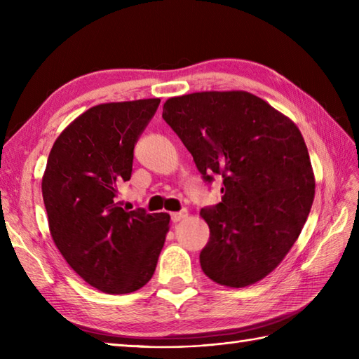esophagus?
I'll return each mask as SVG.
<instances>
[{"label":"esophagus","mask_w":359,"mask_h":359,"mask_svg":"<svg viewBox=\"0 0 359 359\" xmlns=\"http://www.w3.org/2000/svg\"><path fill=\"white\" fill-rule=\"evenodd\" d=\"M188 216V211L187 210H180L177 212H171V220L175 224V222H180L182 219H185Z\"/></svg>","instance_id":"34e87169"}]
</instances>
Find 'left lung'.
Listing matches in <instances>:
<instances>
[{"mask_svg":"<svg viewBox=\"0 0 359 359\" xmlns=\"http://www.w3.org/2000/svg\"><path fill=\"white\" fill-rule=\"evenodd\" d=\"M162 117L203 182L222 175V202L201 210L210 226L203 273L236 288L261 280L293 247L313 203L315 177L299 129L243 90L174 97Z\"/></svg>","mask_w":359,"mask_h":359,"instance_id":"left-lung-1","label":"left lung"}]
</instances>
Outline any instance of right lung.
I'll use <instances>...</instances> for the list:
<instances>
[{"label": "right lung", "instance_id": "obj_1", "mask_svg": "<svg viewBox=\"0 0 359 359\" xmlns=\"http://www.w3.org/2000/svg\"><path fill=\"white\" fill-rule=\"evenodd\" d=\"M158 98L98 104L53 143L43 175L52 239L71 269L111 294L142 288L156 271L170 215L120 207L134 148Z\"/></svg>", "mask_w": 359, "mask_h": 359}]
</instances>
